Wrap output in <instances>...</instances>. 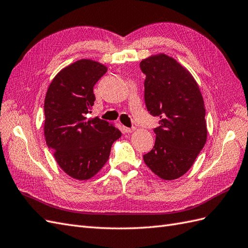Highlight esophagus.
I'll list each match as a JSON object with an SVG mask.
<instances>
[{"label": "esophagus", "mask_w": 248, "mask_h": 248, "mask_svg": "<svg viewBox=\"0 0 248 248\" xmlns=\"http://www.w3.org/2000/svg\"><path fill=\"white\" fill-rule=\"evenodd\" d=\"M124 131L125 133H128V134H129V133L134 132V131H135V128H134V126H133V128H126V126H124Z\"/></svg>", "instance_id": "34e87169"}]
</instances>
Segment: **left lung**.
<instances>
[{
  "instance_id": "left-lung-1",
  "label": "left lung",
  "mask_w": 248,
  "mask_h": 248,
  "mask_svg": "<svg viewBox=\"0 0 248 248\" xmlns=\"http://www.w3.org/2000/svg\"><path fill=\"white\" fill-rule=\"evenodd\" d=\"M140 69L145 106L160 118L154 148L143 160L161 179L174 180L187 172L206 142L204 101L193 75L170 56L152 55Z\"/></svg>"
}]
</instances>
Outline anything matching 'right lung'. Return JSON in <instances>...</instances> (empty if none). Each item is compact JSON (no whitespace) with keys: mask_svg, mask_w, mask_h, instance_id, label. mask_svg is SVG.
I'll return each mask as SVG.
<instances>
[{"mask_svg":"<svg viewBox=\"0 0 248 248\" xmlns=\"http://www.w3.org/2000/svg\"><path fill=\"white\" fill-rule=\"evenodd\" d=\"M107 72L103 63L79 60L56 74L44 104V134L56 162L70 177L90 179L109 159L122 132L98 117L89 118L93 87Z\"/></svg>","mask_w":248,"mask_h":248,"instance_id":"add662e5","label":"right lung"}]
</instances>
